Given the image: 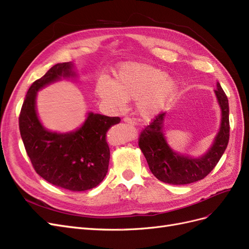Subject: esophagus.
<instances>
[{
    "instance_id": "esophagus-1",
    "label": "esophagus",
    "mask_w": 249,
    "mask_h": 249,
    "mask_svg": "<svg viewBox=\"0 0 249 249\" xmlns=\"http://www.w3.org/2000/svg\"><path fill=\"white\" fill-rule=\"evenodd\" d=\"M123 121H124L125 123H127V124H129V125H135V124H136L135 120L132 119V118H129V117H125V118L123 119Z\"/></svg>"
}]
</instances>
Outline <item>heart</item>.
Returning a JSON list of instances; mask_svg holds the SVG:
<instances>
[{
    "label": "heart",
    "instance_id": "b5f03b06",
    "mask_svg": "<svg viewBox=\"0 0 249 249\" xmlns=\"http://www.w3.org/2000/svg\"><path fill=\"white\" fill-rule=\"evenodd\" d=\"M96 93L110 107L123 108L127 100L138 99V108L145 117L162 109L177 90L165 71L148 64H126L117 72L115 83L102 76L96 83Z\"/></svg>",
    "mask_w": 249,
    "mask_h": 249
}]
</instances>
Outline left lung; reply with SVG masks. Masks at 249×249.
Instances as JSON below:
<instances>
[{
    "label": "left lung",
    "instance_id": "1",
    "mask_svg": "<svg viewBox=\"0 0 249 249\" xmlns=\"http://www.w3.org/2000/svg\"><path fill=\"white\" fill-rule=\"evenodd\" d=\"M221 107L220 130L213 146L199 158L181 156L173 152L163 138L162 124L164 113L158 114L139 136V147L145 155L150 170L155 177L172 185H184L203 180L218 163L226 151L230 139L229 100L219 83L215 90Z\"/></svg>",
    "mask_w": 249,
    "mask_h": 249
}]
</instances>
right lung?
<instances>
[{"label":"right lung","instance_id":"right-lung-1","mask_svg":"<svg viewBox=\"0 0 249 249\" xmlns=\"http://www.w3.org/2000/svg\"><path fill=\"white\" fill-rule=\"evenodd\" d=\"M74 75L70 62L60 63L35 81L23 100L18 123L36 173L54 186L78 192L99 185L107 176L110 156L107 132L121 119L90 113L74 132L59 134L44 129L35 108L37 91L61 77Z\"/></svg>","mask_w":249,"mask_h":249}]
</instances>
